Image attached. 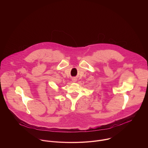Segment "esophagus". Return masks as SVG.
Masks as SVG:
<instances>
[{
	"label": "esophagus",
	"instance_id": "esophagus-1",
	"mask_svg": "<svg viewBox=\"0 0 148 148\" xmlns=\"http://www.w3.org/2000/svg\"><path fill=\"white\" fill-rule=\"evenodd\" d=\"M77 81V79L76 78H73V82H75Z\"/></svg>",
	"mask_w": 148,
	"mask_h": 148
}]
</instances>
